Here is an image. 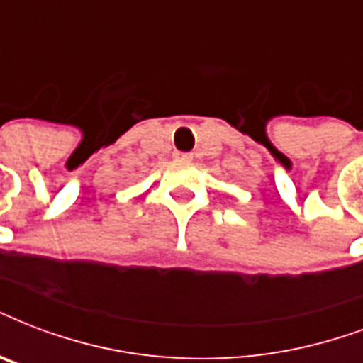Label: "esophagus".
I'll return each mask as SVG.
<instances>
[{
	"instance_id": "1",
	"label": "esophagus",
	"mask_w": 363,
	"mask_h": 363,
	"mask_svg": "<svg viewBox=\"0 0 363 363\" xmlns=\"http://www.w3.org/2000/svg\"><path fill=\"white\" fill-rule=\"evenodd\" d=\"M175 156L179 160H192V154L190 152H175Z\"/></svg>"
}]
</instances>
